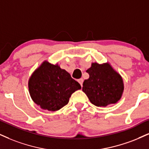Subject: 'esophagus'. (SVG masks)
Here are the masks:
<instances>
[{
    "instance_id": "34e87169",
    "label": "esophagus",
    "mask_w": 149,
    "mask_h": 149,
    "mask_svg": "<svg viewBox=\"0 0 149 149\" xmlns=\"http://www.w3.org/2000/svg\"><path fill=\"white\" fill-rule=\"evenodd\" d=\"M78 81L79 83H80L81 86H82V83H83V79L80 78V79H79V80H78Z\"/></svg>"
}]
</instances>
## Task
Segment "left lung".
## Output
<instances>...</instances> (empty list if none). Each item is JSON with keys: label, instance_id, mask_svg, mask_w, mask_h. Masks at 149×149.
<instances>
[{"label": "left lung", "instance_id": "1", "mask_svg": "<svg viewBox=\"0 0 149 149\" xmlns=\"http://www.w3.org/2000/svg\"><path fill=\"white\" fill-rule=\"evenodd\" d=\"M86 71L89 78L84 81L82 91L92 104L107 107L120 100L125 88L123 79L110 63H93Z\"/></svg>", "mask_w": 149, "mask_h": 149}]
</instances>
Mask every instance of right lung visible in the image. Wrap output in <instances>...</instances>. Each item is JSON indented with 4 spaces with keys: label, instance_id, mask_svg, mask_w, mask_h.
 <instances>
[{
    "label": "right lung",
    "instance_id": "1",
    "mask_svg": "<svg viewBox=\"0 0 149 149\" xmlns=\"http://www.w3.org/2000/svg\"><path fill=\"white\" fill-rule=\"evenodd\" d=\"M28 88L32 100L41 109L57 111L68 104L69 97L81 86L58 63L45 61L29 77Z\"/></svg>",
    "mask_w": 149,
    "mask_h": 149
}]
</instances>
